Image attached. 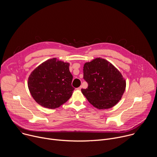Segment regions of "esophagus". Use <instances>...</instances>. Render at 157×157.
Masks as SVG:
<instances>
[{"label": "esophagus", "instance_id": "obj_1", "mask_svg": "<svg viewBox=\"0 0 157 157\" xmlns=\"http://www.w3.org/2000/svg\"><path fill=\"white\" fill-rule=\"evenodd\" d=\"M81 88H82V86H80V87H79L78 88H77V89H78V90H81Z\"/></svg>", "mask_w": 157, "mask_h": 157}]
</instances>
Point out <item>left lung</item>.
Instances as JSON below:
<instances>
[{
  "instance_id": "8db88e82",
  "label": "left lung",
  "mask_w": 157,
  "mask_h": 157,
  "mask_svg": "<svg viewBox=\"0 0 157 157\" xmlns=\"http://www.w3.org/2000/svg\"><path fill=\"white\" fill-rule=\"evenodd\" d=\"M83 73L88 86L82 89L81 92L94 107L99 109H109L121 99L126 81L113 64L97 58L84 64Z\"/></svg>"
}]
</instances>
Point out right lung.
<instances>
[{"label": "right lung", "instance_id": "right-lung-1", "mask_svg": "<svg viewBox=\"0 0 157 157\" xmlns=\"http://www.w3.org/2000/svg\"><path fill=\"white\" fill-rule=\"evenodd\" d=\"M70 64L52 58L40 64L31 73L28 79L30 93L40 105L56 109L72 96L73 76Z\"/></svg>", "mask_w": 157, "mask_h": 157}]
</instances>
